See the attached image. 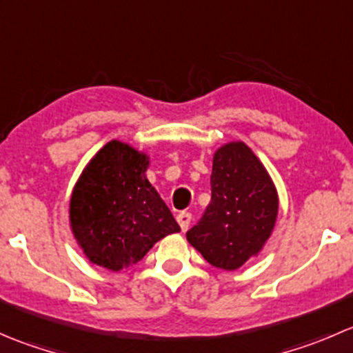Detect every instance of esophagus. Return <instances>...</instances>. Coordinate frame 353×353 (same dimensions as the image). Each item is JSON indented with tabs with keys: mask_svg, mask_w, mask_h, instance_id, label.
Here are the masks:
<instances>
[{
	"mask_svg": "<svg viewBox=\"0 0 353 353\" xmlns=\"http://www.w3.org/2000/svg\"><path fill=\"white\" fill-rule=\"evenodd\" d=\"M177 223L181 225L183 232H184V230H188V227H190V223H191V213L181 212L179 215H177Z\"/></svg>",
	"mask_w": 353,
	"mask_h": 353,
	"instance_id": "34e87169",
	"label": "esophagus"
}]
</instances>
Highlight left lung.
I'll return each mask as SVG.
<instances>
[{"mask_svg":"<svg viewBox=\"0 0 353 353\" xmlns=\"http://www.w3.org/2000/svg\"><path fill=\"white\" fill-rule=\"evenodd\" d=\"M279 216V193L261 160L244 141L213 154L212 201L186 239L216 268H241L265 248Z\"/></svg>","mask_w":353,"mask_h":353,"instance_id":"obj_1","label":"left lung"}]
</instances>
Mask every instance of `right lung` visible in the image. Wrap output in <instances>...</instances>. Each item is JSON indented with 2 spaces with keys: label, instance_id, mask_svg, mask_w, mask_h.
<instances>
[{
  "label": "right lung",
  "instance_id": "right-lung-1",
  "mask_svg": "<svg viewBox=\"0 0 353 353\" xmlns=\"http://www.w3.org/2000/svg\"><path fill=\"white\" fill-rule=\"evenodd\" d=\"M150 157L110 140L90 159L70 198V229L87 259L119 272L137 265L160 239L181 232L147 179Z\"/></svg>",
  "mask_w": 353,
  "mask_h": 353
}]
</instances>
